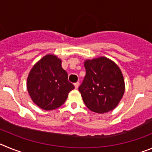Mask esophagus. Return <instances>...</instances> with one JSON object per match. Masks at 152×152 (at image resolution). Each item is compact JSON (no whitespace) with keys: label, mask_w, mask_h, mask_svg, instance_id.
<instances>
[{"label":"esophagus","mask_w":152,"mask_h":152,"mask_svg":"<svg viewBox=\"0 0 152 152\" xmlns=\"http://www.w3.org/2000/svg\"><path fill=\"white\" fill-rule=\"evenodd\" d=\"M75 88H76V89H77V88H78V87H79V82L75 83Z\"/></svg>","instance_id":"34e87169"}]
</instances>
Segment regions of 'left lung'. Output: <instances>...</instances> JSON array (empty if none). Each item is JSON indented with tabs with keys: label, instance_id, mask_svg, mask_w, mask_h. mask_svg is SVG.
<instances>
[{
	"label": "left lung",
	"instance_id": "left-lung-1",
	"mask_svg": "<svg viewBox=\"0 0 152 152\" xmlns=\"http://www.w3.org/2000/svg\"><path fill=\"white\" fill-rule=\"evenodd\" d=\"M86 75L78 90L86 107L97 113L116 108L125 92V82L117 64L106 57L84 61Z\"/></svg>",
	"mask_w": 152,
	"mask_h": 152
}]
</instances>
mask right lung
<instances>
[{
    "instance_id": "add662e5",
    "label": "right lung",
    "mask_w": 152,
    "mask_h": 152,
    "mask_svg": "<svg viewBox=\"0 0 152 152\" xmlns=\"http://www.w3.org/2000/svg\"><path fill=\"white\" fill-rule=\"evenodd\" d=\"M27 91L35 104L45 110L61 107L75 88L61 67V60L46 55L35 64L27 78Z\"/></svg>"
}]
</instances>
